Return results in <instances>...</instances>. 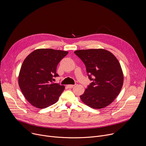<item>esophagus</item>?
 <instances>
[{
  "label": "esophagus",
  "instance_id": "esophagus-1",
  "mask_svg": "<svg viewBox=\"0 0 146 146\" xmlns=\"http://www.w3.org/2000/svg\"><path fill=\"white\" fill-rule=\"evenodd\" d=\"M67 86H68V88H73V87L74 86V85H71V84H69V85H68Z\"/></svg>",
  "mask_w": 146,
  "mask_h": 146
}]
</instances>
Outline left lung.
Returning <instances> with one entry per match:
<instances>
[{
    "label": "left lung",
    "instance_id": "1",
    "mask_svg": "<svg viewBox=\"0 0 146 146\" xmlns=\"http://www.w3.org/2000/svg\"><path fill=\"white\" fill-rule=\"evenodd\" d=\"M74 53L84 63L88 77L93 81L80 95L82 102L95 109L110 105L119 94L123 82L122 70L117 58L102 48L80 50Z\"/></svg>",
    "mask_w": 146,
    "mask_h": 146
}]
</instances>
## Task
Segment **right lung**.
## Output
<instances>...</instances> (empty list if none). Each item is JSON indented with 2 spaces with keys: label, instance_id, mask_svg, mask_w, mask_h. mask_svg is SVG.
<instances>
[{
  "label": "right lung",
  "instance_id": "1",
  "mask_svg": "<svg viewBox=\"0 0 146 146\" xmlns=\"http://www.w3.org/2000/svg\"><path fill=\"white\" fill-rule=\"evenodd\" d=\"M68 51L51 48L37 49L24 60L18 76V84L32 106L44 109L55 103L65 86L52 82L58 77L56 67Z\"/></svg>",
  "mask_w": 146,
  "mask_h": 146
}]
</instances>
